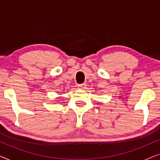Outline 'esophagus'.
<instances>
[{
    "label": "esophagus",
    "mask_w": 160,
    "mask_h": 160,
    "mask_svg": "<svg viewBox=\"0 0 160 160\" xmlns=\"http://www.w3.org/2000/svg\"><path fill=\"white\" fill-rule=\"evenodd\" d=\"M78 88H80V89H86V87H87V84H78Z\"/></svg>",
    "instance_id": "esophagus-1"
}]
</instances>
